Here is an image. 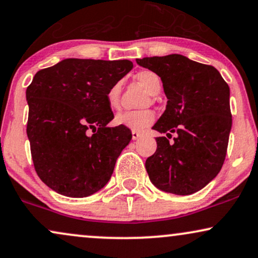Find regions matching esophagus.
<instances>
[{"label": "esophagus", "mask_w": 258, "mask_h": 258, "mask_svg": "<svg viewBox=\"0 0 258 258\" xmlns=\"http://www.w3.org/2000/svg\"><path fill=\"white\" fill-rule=\"evenodd\" d=\"M140 137H142V133H140V132H137V131H132V139H133V140L139 139Z\"/></svg>", "instance_id": "1"}]
</instances>
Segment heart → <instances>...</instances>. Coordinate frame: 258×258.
I'll return each instance as SVG.
<instances>
[{"label":"heart","mask_w":258,"mask_h":258,"mask_svg":"<svg viewBox=\"0 0 258 258\" xmlns=\"http://www.w3.org/2000/svg\"><path fill=\"white\" fill-rule=\"evenodd\" d=\"M137 80L142 84L146 91L151 94H157L160 91L161 81L159 75L153 71H142L136 75ZM120 92L121 85L120 82H115L106 92V101L108 106L113 109L118 108L120 105ZM156 120V114L152 109H137V111H125L116 114L114 122L118 126H123L130 128L131 131H143L147 127L152 125Z\"/></svg>","instance_id":"heart-1"}]
</instances>
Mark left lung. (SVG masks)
<instances>
[{"label": "left lung", "instance_id": "left-lung-1", "mask_svg": "<svg viewBox=\"0 0 258 258\" xmlns=\"http://www.w3.org/2000/svg\"><path fill=\"white\" fill-rule=\"evenodd\" d=\"M163 81L166 109L152 128L157 150L145 167L154 186L174 195L195 194L221 171L232 125L229 86L210 64L179 54L138 59ZM172 133L177 136L173 142Z\"/></svg>", "mask_w": 258, "mask_h": 258}]
</instances>
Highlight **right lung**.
<instances>
[{
  "instance_id": "1",
  "label": "right lung",
  "mask_w": 258,
  "mask_h": 258,
  "mask_svg": "<svg viewBox=\"0 0 258 258\" xmlns=\"http://www.w3.org/2000/svg\"><path fill=\"white\" fill-rule=\"evenodd\" d=\"M128 60L66 59L37 72L27 87V136L37 176L57 194L81 198L107 184L131 142L106 92L132 70Z\"/></svg>"
}]
</instances>
